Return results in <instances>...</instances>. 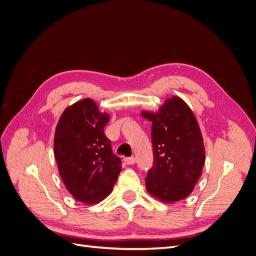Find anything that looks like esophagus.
I'll return each mask as SVG.
<instances>
[{"label":"esophagus","mask_w":256,"mask_h":256,"mask_svg":"<svg viewBox=\"0 0 256 256\" xmlns=\"http://www.w3.org/2000/svg\"><path fill=\"white\" fill-rule=\"evenodd\" d=\"M124 162H125V164H128V166L134 164L136 162V157H129V158H125V159H124Z\"/></svg>","instance_id":"34e87169"}]
</instances>
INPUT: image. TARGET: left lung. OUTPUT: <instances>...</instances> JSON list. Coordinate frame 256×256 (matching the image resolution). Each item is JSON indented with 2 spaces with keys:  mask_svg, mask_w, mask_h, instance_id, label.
<instances>
[{
  "mask_svg": "<svg viewBox=\"0 0 256 256\" xmlns=\"http://www.w3.org/2000/svg\"><path fill=\"white\" fill-rule=\"evenodd\" d=\"M152 122L154 164L145 178L152 196L172 203L188 196L202 175L203 138L194 114L180 97L168 99L157 113L143 112Z\"/></svg>",
  "mask_w": 256,
  "mask_h": 256,
  "instance_id": "1",
  "label": "left lung"
}]
</instances>
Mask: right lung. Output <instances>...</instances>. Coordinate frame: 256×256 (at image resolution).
Wrapping results in <instances>:
<instances>
[{"label": "right lung", "instance_id": "1", "mask_svg": "<svg viewBox=\"0 0 256 256\" xmlns=\"http://www.w3.org/2000/svg\"><path fill=\"white\" fill-rule=\"evenodd\" d=\"M109 115L85 98L62 114L54 136V157L66 189L76 200L94 204L110 194L122 170L104 132Z\"/></svg>", "mask_w": 256, "mask_h": 256}]
</instances>
